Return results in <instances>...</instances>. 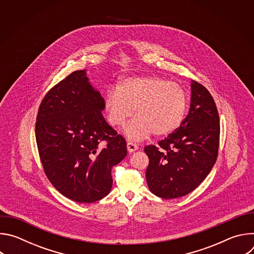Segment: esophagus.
<instances>
[{
	"label": "esophagus",
	"mask_w": 254,
	"mask_h": 254,
	"mask_svg": "<svg viewBox=\"0 0 254 254\" xmlns=\"http://www.w3.org/2000/svg\"><path fill=\"white\" fill-rule=\"evenodd\" d=\"M127 151H128L129 153L135 152V151L138 149L137 144H136V143H134V142H132V141H127Z\"/></svg>",
	"instance_id": "1"
}]
</instances>
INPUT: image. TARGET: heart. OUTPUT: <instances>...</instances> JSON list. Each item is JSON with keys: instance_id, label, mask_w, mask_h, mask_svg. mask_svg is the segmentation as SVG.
<instances>
[{"instance_id": "obj_1", "label": "heart", "mask_w": 254, "mask_h": 254, "mask_svg": "<svg viewBox=\"0 0 254 254\" xmlns=\"http://www.w3.org/2000/svg\"><path fill=\"white\" fill-rule=\"evenodd\" d=\"M188 98L182 86L159 76H136L123 80L118 89L108 90L104 98L107 121L113 127L124 126L128 138L137 140L154 132L158 136L172 133L182 124Z\"/></svg>"}]
</instances>
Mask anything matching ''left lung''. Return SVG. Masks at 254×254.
<instances>
[{"label":"left lung","mask_w":254,"mask_h":254,"mask_svg":"<svg viewBox=\"0 0 254 254\" xmlns=\"http://www.w3.org/2000/svg\"><path fill=\"white\" fill-rule=\"evenodd\" d=\"M219 123L212 95L192 80L188 116L158 147L144 148L150 160L147 183L153 194L163 199L183 197L203 182L218 156Z\"/></svg>","instance_id":"left-lung-1"}]
</instances>
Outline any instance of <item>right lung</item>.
<instances>
[{"label":"right lung","mask_w":254,"mask_h":254,"mask_svg":"<svg viewBox=\"0 0 254 254\" xmlns=\"http://www.w3.org/2000/svg\"><path fill=\"white\" fill-rule=\"evenodd\" d=\"M103 110L104 99L85 70L53 86L39 106L35 134L44 172L58 192L75 202L92 203L110 193L112 169L127 153Z\"/></svg>","instance_id":"add662e5"}]
</instances>
